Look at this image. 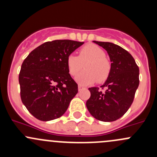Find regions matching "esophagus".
<instances>
[{
    "label": "esophagus",
    "instance_id": "1",
    "mask_svg": "<svg viewBox=\"0 0 157 157\" xmlns=\"http://www.w3.org/2000/svg\"><path fill=\"white\" fill-rule=\"evenodd\" d=\"M83 89H84V87H83V86H82L81 85H79V86H78V90H79V91H81V90H83Z\"/></svg>",
    "mask_w": 157,
    "mask_h": 157
}]
</instances>
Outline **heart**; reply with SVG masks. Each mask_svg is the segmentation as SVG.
Here are the masks:
<instances>
[{"label":"heart","instance_id":"b5f03b06","mask_svg":"<svg viewBox=\"0 0 157 157\" xmlns=\"http://www.w3.org/2000/svg\"><path fill=\"white\" fill-rule=\"evenodd\" d=\"M83 64L85 71L76 77L77 81L81 85L105 81L112 69V64L105 56V51L97 45L91 43L82 47L78 52V56L71 54L67 58V69L73 77L81 71Z\"/></svg>","mask_w":157,"mask_h":157}]
</instances>
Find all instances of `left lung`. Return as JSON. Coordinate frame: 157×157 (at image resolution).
Instances as JSON below:
<instances>
[{
	"label": "left lung",
	"mask_w": 157,
	"mask_h": 157,
	"mask_svg": "<svg viewBox=\"0 0 157 157\" xmlns=\"http://www.w3.org/2000/svg\"><path fill=\"white\" fill-rule=\"evenodd\" d=\"M105 48L111 60L108 79L99 87L89 88L86 107L99 121H114L122 117L131 107L139 86V67L131 54L111 42L93 41Z\"/></svg>",
	"instance_id": "8db88e82"
}]
</instances>
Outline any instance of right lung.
<instances>
[{"label":"right lung","mask_w":157,"mask_h":157,"mask_svg":"<svg viewBox=\"0 0 157 157\" xmlns=\"http://www.w3.org/2000/svg\"><path fill=\"white\" fill-rule=\"evenodd\" d=\"M83 43L67 39L46 42L25 58L19 74L20 97L35 118L47 121L65 113L78 93L67 58Z\"/></svg>","instance_id":"right-lung-1"}]
</instances>
